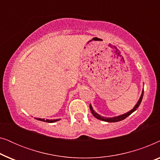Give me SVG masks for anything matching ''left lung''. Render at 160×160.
<instances>
[{
  "label": "left lung",
  "mask_w": 160,
  "mask_h": 160,
  "mask_svg": "<svg viewBox=\"0 0 160 160\" xmlns=\"http://www.w3.org/2000/svg\"><path fill=\"white\" fill-rule=\"evenodd\" d=\"M143 91L142 92V94L141 95V98H140V99L138 101L137 104L135 105L134 108H133L132 110L129 111V112L124 113V114H122V115H120L119 117H112V118H107V117H101V116L98 114L96 112H95V111L93 110L92 107L91 105H89V108H90V111L92 113V115L95 117V118H97V119H100V120H102V121H104V122H119V121H122V120H123L125 119L128 117V116H130L131 113H132L134 112L135 111H136V109L138 108L140 104H141V102L142 101V99H143Z\"/></svg>",
  "instance_id": "obj_1"
}]
</instances>
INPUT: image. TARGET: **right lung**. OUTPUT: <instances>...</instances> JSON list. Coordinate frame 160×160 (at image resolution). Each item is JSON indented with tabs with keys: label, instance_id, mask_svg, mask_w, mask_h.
<instances>
[{
	"label": "right lung",
	"instance_id": "right-lung-1",
	"mask_svg": "<svg viewBox=\"0 0 160 160\" xmlns=\"http://www.w3.org/2000/svg\"><path fill=\"white\" fill-rule=\"evenodd\" d=\"M38 120H40V121H42V122H49V123H53V122H58L59 121L60 119H40V118H38V119H36Z\"/></svg>",
	"mask_w": 160,
	"mask_h": 160
}]
</instances>
